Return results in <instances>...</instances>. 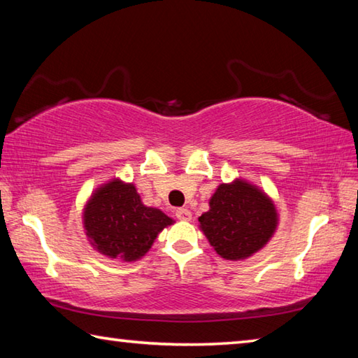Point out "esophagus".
<instances>
[{
	"label": "esophagus",
	"instance_id": "esophagus-1",
	"mask_svg": "<svg viewBox=\"0 0 358 358\" xmlns=\"http://www.w3.org/2000/svg\"><path fill=\"white\" fill-rule=\"evenodd\" d=\"M175 216H177L180 221H191L192 213L187 208H178L177 211H175Z\"/></svg>",
	"mask_w": 358,
	"mask_h": 358
}]
</instances>
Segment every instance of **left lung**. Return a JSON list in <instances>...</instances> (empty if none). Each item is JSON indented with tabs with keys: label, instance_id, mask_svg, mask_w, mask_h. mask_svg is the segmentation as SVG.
I'll list each match as a JSON object with an SVG mask.
<instances>
[{
	"label": "left lung",
	"instance_id": "obj_1",
	"mask_svg": "<svg viewBox=\"0 0 358 358\" xmlns=\"http://www.w3.org/2000/svg\"><path fill=\"white\" fill-rule=\"evenodd\" d=\"M210 210L199 217L201 230L222 259L243 260L262 250L278 227L271 199L250 181L222 183L210 199Z\"/></svg>",
	"mask_w": 358,
	"mask_h": 358
}]
</instances>
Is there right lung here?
<instances>
[{
    "mask_svg": "<svg viewBox=\"0 0 358 358\" xmlns=\"http://www.w3.org/2000/svg\"><path fill=\"white\" fill-rule=\"evenodd\" d=\"M82 217L90 245L102 256L123 262L142 259L159 232L173 224L159 208L143 205L136 186L120 178L96 187Z\"/></svg>",
    "mask_w": 358,
    "mask_h": 358,
    "instance_id": "obj_1",
    "label": "right lung"
}]
</instances>
